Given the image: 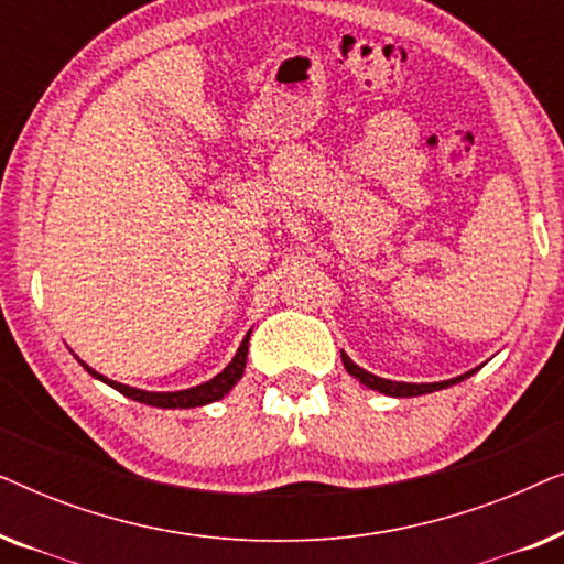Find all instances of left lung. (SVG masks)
I'll return each instance as SVG.
<instances>
[{
	"label": "left lung",
	"instance_id": "obj_1",
	"mask_svg": "<svg viewBox=\"0 0 564 564\" xmlns=\"http://www.w3.org/2000/svg\"><path fill=\"white\" fill-rule=\"evenodd\" d=\"M341 361H344L346 372H349L351 377H357V380L365 384V388L384 392V395H390V398H413V395H426V392L452 388V384L467 380V377H473L477 369H480V367L469 369V372L459 375V377H452V380H444V382H392V380H384V377H377L372 372H367V369H361L359 365H354V361L346 357L344 351H341Z\"/></svg>",
	"mask_w": 564,
	"mask_h": 564
}]
</instances>
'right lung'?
Wrapping results in <instances>:
<instances>
[{
	"label": "right lung",
	"mask_w": 564,
	"mask_h": 564,
	"mask_svg": "<svg viewBox=\"0 0 564 564\" xmlns=\"http://www.w3.org/2000/svg\"><path fill=\"white\" fill-rule=\"evenodd\" d=\"M249 336L251 330L246 334V338L238 346L236 357L230 359V365L223 369L220 375H215L213 380H207L203 384H195V388H187V390H174V392H151V390H138V388H130V384H122V382H115L110 377L99 375L91 369L89 365H84L79 359V365L87 369L91 377H97V380H102L105 384H110L118 392H122L126 398H133L138 403H145V405H153V408H199V405H207V403H215V400L226 398L230 390H234V384L241 380L243 377V369H246V357H249Z\"/></svg>",
	"instance_id": "obj_1"
}]
</instances>
